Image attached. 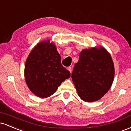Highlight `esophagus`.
I'll return each mask as SVG.
<instances>
[{
    "mask_svg": "<svg viewBox=\"0 0 131 131\" xmlns=\"http://www.w3.org/2000/svg\"><path fill=\"white\" fill-rule=\"evenodd\" d=\"M67 69H68V71L70 72V73H71V72H72V68H71V67H68Z\"/></svg>",
    "mask_w": 131,
    "mask_h": 131,
    "instance_id": "obj_1",
    "label": "esophagus"
}]
</instances>
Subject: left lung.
Here are the masks:
<instances>
[{"mask_svg":"<svg viewBox=\"0 0 131 131\" xmlns=\"http://www.w3.org/2000/svg\"><path fill=\"white\" fill-rule=\"evenodd\" d=\"M115 68L110 54L100 46L84 49L71 74L79 97L88 102L97 101L112 86Z\"/></svg>","mask_w":131,"mask_h":131,"instance_id":"left-lung-1","label":"left lung"}]
</instances>
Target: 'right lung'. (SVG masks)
<instances>
[{"label":"right lung","instance_id":"obj_1","mask_svg":"<svg viewBox=\"0 0 131 131\" xmlns=\"http://www.w3.org/2000/svg\"><path fill=\"white\" fill-rule=\"evenodd\" d=\"M61 64V57L50 40L37 43L27 58L25 67L26 84L34 95L47 98L55 92L61 83L70 77Z\"/></svg>","mask_w":131,"mask_h":131}]
</instances>
